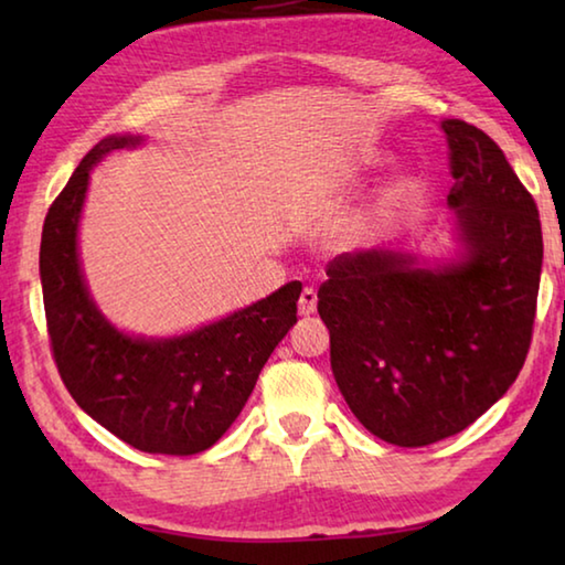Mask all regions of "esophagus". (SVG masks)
I'll return each instance as SVG.
<instances>
[{
  "mask_svg": "<svg viewBox=\"0 0 565 565\" xmlns=\"http://www.w3.org/2000/svg\"><path fill=\"white\" fill-rule=\"evenodd\" d=\"M317 303H319L317 291H313L311 286H306V289L299 296V313H301V317H309V313L317 311Z\"/></svg>",
  "mask_w": 565,
  "mask_h": 565,
  "instance_id": "34e87169",
  "label": "esophagus"
}]
</instances>
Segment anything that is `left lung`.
<instances>
[{"instance_id": "1", "label": "left lung", "mask_w": 565, "mask_h": 565, "mask_svg": "<svg viewBox=\"0 0 565 565\" xmlns=\"http://www.w3.org/2000/svg\"><path fill=\"white\" fill-rule=\"evenodd\" d=\"M441 129L466 259L428 271L376 248L341 254L319 289L339 391L371 434L404 448L463 431L509 391L541 284L531 191L489 134L458 119Z\"/></svg>"}]
</instances>
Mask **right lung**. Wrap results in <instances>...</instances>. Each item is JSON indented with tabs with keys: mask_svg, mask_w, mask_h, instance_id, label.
Listing matches in <instances>:
<instances>
[{
	"mask_svg": "<svg viewBox=\"0 0 565 565\" xmlns=\"http://www.w3.org/2000/svg\"><path fill=\"white\" fill-rule=\"evenodd\" d=\"M139 137H107L74 169L44 218L40 276L56 371L87 414L145 454L194 456L212 448L242 414L264 363L296 323L301 284L194 333L131 339L89 299L76 256V226L89 169Z\"/></svg>",
	"mask_w": 565,
	"mask_h": 565,
	"instance_id": "1",
	"label": "right lung"
}]
</instances>
